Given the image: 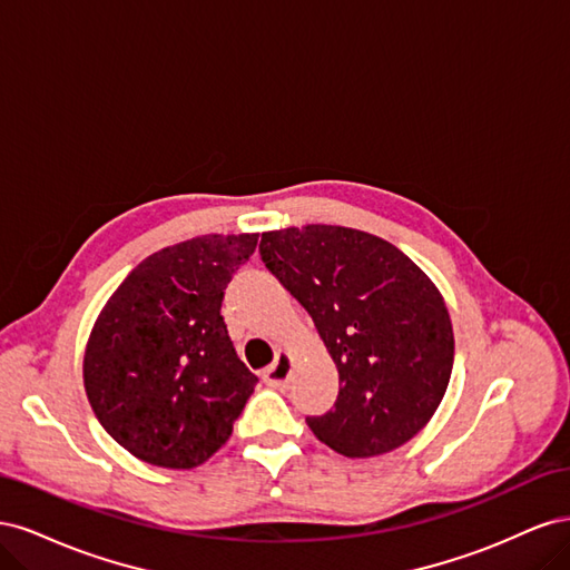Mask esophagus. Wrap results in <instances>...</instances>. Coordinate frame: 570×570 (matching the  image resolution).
<instances>
[{
	"label": "esophagus",
	"mask_w": 570,
	"mask_h": 570,
	"mask_svg": "<svg viewBox=\"0 0 570 570\" xmlns=\"http://www.w3.org/2000/svg\"><path fill=\"white\" fill-rule=\"evenodd\" d=\"M292 375V356L289 354H278V358L273 361V366L264 371V383L271 387H285Z\"/></svg>",
	"instance_id": "esophagus-1"
}]
</instances>
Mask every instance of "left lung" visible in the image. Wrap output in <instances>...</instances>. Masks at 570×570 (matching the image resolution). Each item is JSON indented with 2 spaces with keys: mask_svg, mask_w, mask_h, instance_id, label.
<instances>
[{
  "mask_svg": "<svg viewBox=\"0 0 570 570\" xmlns=\"http://www.w3.org/2000/svg\"><path fill=\"white\" fill-rule=\"evenodd\" d=\"M258 252L314 318L340 373L335 409L306 419L314 435L342 456L368 459L423 430L454 364L435 283L387 239L344 226L268 230Z\"/></svg>",
  "mask_w": 570,
  "mask_h": 570,
  "instance_id": "8db88e82",
  "label": "left lung"
}]
</instances>
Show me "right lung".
I'll use <instances>...</instances> for the list:
<instances>
[{
    "mask_svg": "<svg viewBox=\"0 0 570 570\" xmlns=\"http://www.w3.org/2000/svg\"><path fill=\"white\" fill-rule=\"evenodd\" d=\"M258 233L199 235L137 264L85 344L82 383L97 421L132 456L195 469L233 435L256 375L220 316L223 289Z\"/></svg>",
    "mask_w": 570,
    "mask_h": 570,
    "instance_id": "add662e5",
    "label": "right lung"
}]
</instances>
